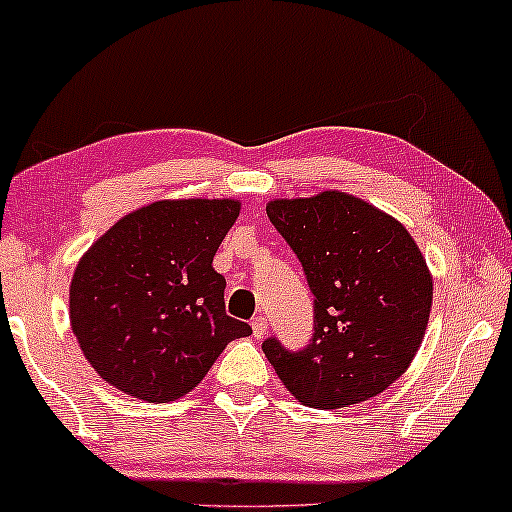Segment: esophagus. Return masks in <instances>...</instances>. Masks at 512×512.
Returning <instances> with one entry per match:
<instances>
[{
    "label": "esophagus",
    "instance_id": "obj_1",
    "mask_svg": "<svg viewBox=\"0 0 512 512\" xmlns=\"http://www.w3.org/2000/svg\"><path fill=\"white\" fill-rule=\"evenodd\" d=\"M251 329H254V336L256 338H263L265 331H268V320H265L263 315H258L251 320Z\"/></svg>",
    "mask_w": 512,
    "mask_h": 512
}]
</instances>
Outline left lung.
Returning <instances> with one entry per match:
<instances>
[{"mask_svg": "<svg viewBox=\"0 0 512 512\" xmlns=\"http://www.w3.org/2000/svg\"><path fill=\"white\" fill-rule=\"evenodd\" d=\"M268 218L313 291V336L263 353L303 404L341 409L383 393L414 360L426 334L433 280L402 223L345 192L275 199Z\"/></svg>", "mask_w": 512, "mask_h": 512, "instance_id": "left-lung-1", "label": "left lung"}]
</instances>
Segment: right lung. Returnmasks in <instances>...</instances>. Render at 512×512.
I'll use <instances>...</instances> for the list:
<instances>
[{"mask_svg":"<svg viewBox=\"0 0 512 512\" xmlns=\"http://www.w3.org/2000/svg\"><path fill=\"white\" fill-rule=\"evenodd\" d=\"M235 199L155 202L124 216L79 261L70 322L98 376L145 402H174L207 376L247 322L225 313L214 270Z\"/></svg>","mask_w":512,"mask_h":512,"instance_id":"obj_1","label":"right lung"}]
</instances>
